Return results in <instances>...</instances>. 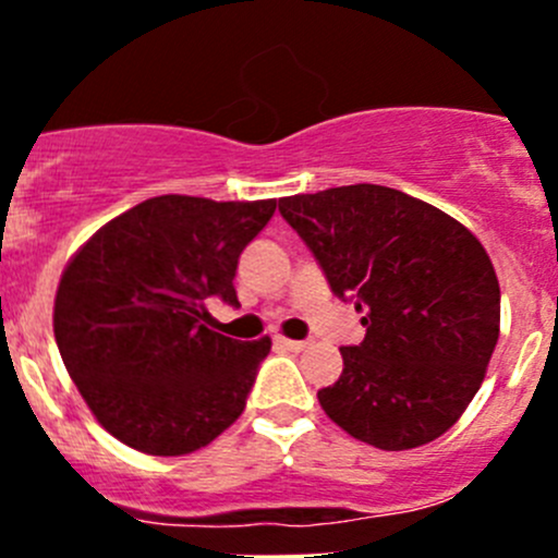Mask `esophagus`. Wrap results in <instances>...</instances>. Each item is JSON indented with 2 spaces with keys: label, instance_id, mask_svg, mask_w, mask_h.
I'll return each mask as SVG.
<instances>
[{
  "label": "esophagus",
  "instance_id": "34e87169",
  "mask_svg": "<svg viewBox=\"0 0 558 558\" xmlns=\"http://www.w3.org/2000/svg\"><path fill=\"white\" fill-rule=\"evenodd\" d=\"M278 345L286 348V351H291V353H300V351H305L311 342H307V340H289V337H278Z\"/></svg>",
  "mask_w": 558,
  "mask_h": 558
}]
</instances>
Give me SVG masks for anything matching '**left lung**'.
I'll list each match as a JSON object with an SVG mask.
<instances>
[{
    "label": "left lung",
    "mask_w": 558,
    "mask_h": 558,
    "mask_svg": "<svg viewBox=\"0 0 558 558\" xmlns=\"http://www.w3.org/2000/svg\"><path fill=\"white\" fill-rule=\"evenodd\" d=\"M278 210L331 291L364 313L318 402L380 451L446 435L486 378L499 340V280L481 240L415 196L373 183L283 196Z\"/></svg>",
    "instance_id": "obj_1"
}]
</instances>
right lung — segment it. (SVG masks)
I'll use <instances>...</instances> for the list:
<instances>
[{
    "mask_svg": "<svg viewBox=\"0 0 558 558\" xmlns=\"http://www.w3.org/2000/svg\"><path fill=\"white\" fill-rule=\"evenodd\" d=\"M275 207L154 196L70 258L56 291V345L94 418L123 446L194 453L240 418L272 342L218 335L205 302L240 305L238 258Z\"/></svg>",
    "mask_w": 558,
    "mask_h": 558,
    "instance_id": "add662e5",
    "label": "right lung"
}]
</instances>
